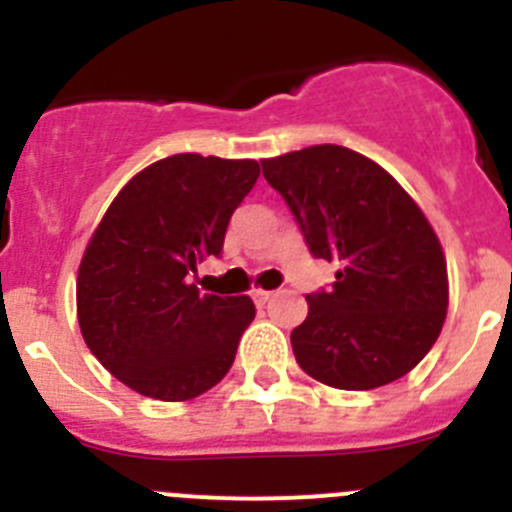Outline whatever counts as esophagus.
<instances>
[{
    "mask_svg": "<svg viewBox=\"0 0 512 512\" xmlns=\"http://www.w3.org/2000/svg\"><path fill=\"white\" fill-rule=\"evenodd\" d=\"M251 295H253V300H256V305H266V302H269L271 297H274V292H269V289H259V287H256L251 292Z\"/></svg>",
    "mask_w": 512,
    "mask_h": 512,
    "instance_id": "34e87169",
    "label": "esophagus"
}]
</instances>
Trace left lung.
<instances>
[{
	"label": "left lung",
	"mask_w": 512,
	"mask_h": 512,
	"mask_svg": "<svg viewBox=\"0 0 512 512\" xmlns=\"http://www.w3.org/2000/svg\"><path fill=\"white\" fill-rule=\"evenodd\" d=\"M310 253L336 261L328 292L307 295L292 330L302 372L336 390H377L405 377L436 343L449 307L446 256L418 202L377 161L310 146L261 161Z\"/></svg>",
	"instance_id": "8db88e82"
}]
</instances>
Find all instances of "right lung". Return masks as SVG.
Segmentation results:
<instances>
[{
	"label": "right lung",
	"mask_w": 512,
	"mask_h": 512,
	"mask_svg": "<svg viewBox=\"0 0 512 512\" xmlns=\"http://www.w3.org/2000/svg\"><path fill=\"white\" fill-rule=\"evenodd\" d=\"M259 174L253 158L176 153L138 171L94 228L76 318L99 364L138 395L192 400L233 366L253 300L200 292L192 271L220 256Z\"/></svg>",
	"instance_id": "1"
}]
</instances>
